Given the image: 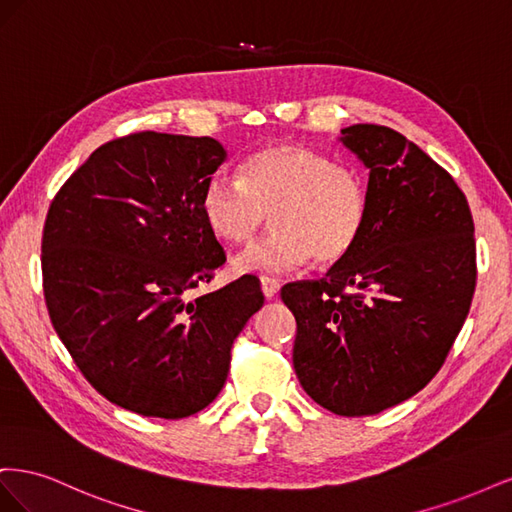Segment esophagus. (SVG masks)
<instances>
[{
  "instance_id": "obj_1",
  "label": "esophagus",
  "mask_w": 512,
  "mask_h": 512,
  "mask_svg": "<svg viewBox=\"0 0 512 512\" xmlns=\"http://www.w3.org/2000/svg\"><path fill=\"white\" fill-rule=\"evenodd\" d=\"M260 286H262V292H265L267 299H273L275 294L280 292V282H277L275 277H269V275L260 277Z\"/></svg>"
}]
</instances>
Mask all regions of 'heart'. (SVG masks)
<instances>
[{"mask_svg": "<svg viewBox=\"0 0 512 512\" xmlns=\"http://www.w3.org/2000/svg\"><path fill=\"white\" fill-rule=\"evenodd\" d=\"M200 213L220 241L247 245L267 226L271 237L235 258L237 271H290L318 258L346 260L369 220V190L359 170L303 145H269L239 168V181L215 175Z\"/></svg>", "mask_w": 512, "mask_h": 512, "instance_id": "obj_1", "label": "heart"}]
</instances>
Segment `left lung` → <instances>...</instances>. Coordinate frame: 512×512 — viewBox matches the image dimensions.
Masks as SVG:
<instances>
[{
    "mask_svg": "<svg viewBox=\"0 0 512 512\" xmlns=\"http://www.w3.org/2000/svg\"><path fill=\"white\" fill-rule=\"evenodd\" d=\"M369 168L361 243L322 280L292 282V365L339 416L410 399L438 374L476 288L474 222L455 179L404 134L374 123L339 138Z\"/></svg>",
    "mask_w": 512,
    "mask_h": 512,
    "instance_id": "1",
    "label": "left lung"
}]
</instances>
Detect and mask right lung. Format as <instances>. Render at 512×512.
Wrapping results in <instances>:
<instances>
[{
    "instance_id": "right-lung-1",
    "label": "right lung",
    "mask_w": 512,
    "mask_h": 512,
    "mask_svg": "<svg viewBox=\"0 0 512 512\" xmlns=\"http://www.w3.org/2000/svg\"><path fill=\"white\" fill-rule=\"evenodd\" d=\"M224 160L209 136L128 134L91 153L46 213L53 329L115 406L173 421L207 408L226 382L232 342L265 303L256 275L190 299L226 262L200 213Z\"/></svg>"
}]
</instances>
